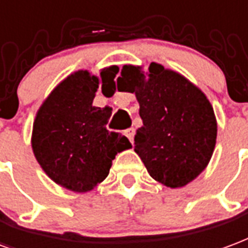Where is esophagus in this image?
<instances>
[{"label":"esophagus","mask_w":248,"mask_h":248,"mask_svg":"<svg viewBox=\"0 0 248 248\" xmlns=\"http://www.w3.org/2000/svg\"><path fill=\"white\" fill-rule=\"evenodd\" d=\"M124 134H126V137L129 138V140L131 143H133L134 140V135H135V130L133 129V127H130V129H127L126 131H124Z\"/></svg>","instance_id":"34e87169"}]
</instances>
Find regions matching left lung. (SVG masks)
<instances>
[{"instance_id":"1","label":"left lung","mask_w":248,"mask_h":248,"mask_svg":"<svg viewBox=\"0 0 248 248\" xmlns=\"http://www.w3.org/2000/svg\"><path fill=\"white\" fill-rule=\"evenodd\" d=\"M147 77L138 65H124L118 91L135 93L143 126L137 130L134 151L152 179L181 188L210 161L217 121L201 89L180 73L151 63Z\"/></svg>"}]
</instances>
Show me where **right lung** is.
Wrapping results in <instances>:
<instances>
[{
    "label": "right lung",
    "instance_id": "add662e5",
    "mask_svg": "<svg viewBox=\"0 0 248 248\" xmlns=\"http://www.w3.org/2000/svg\"><path fill=\"white\" fill-rule=\"evenodd\" d=\"M118 67L100 73L113 84ZM100 78L78 71L59 84L36 113L31 146L51 180L72 192H89L109 175L115 155L131 148L124 135L106 129L111 108L93 106Z\"/></svg>",
    "mask_w": 248,
    "mask_h": 248
}]
</instances>
